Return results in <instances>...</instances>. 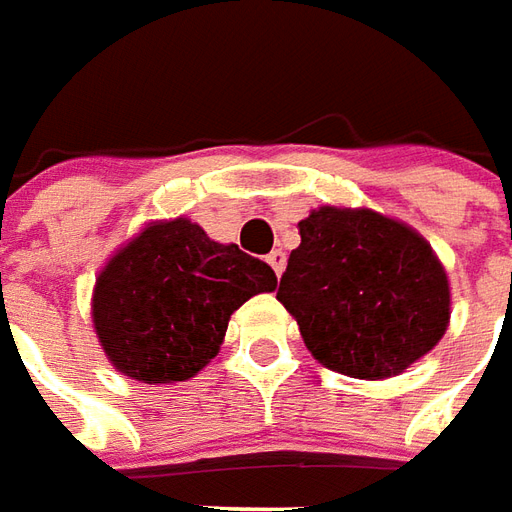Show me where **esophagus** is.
<instances>
[{"mask_svg": "<svg viewBox=\"0 0 512 512\" xmlns=\"http://www.w3.org/2000/svg\"><path fill=\"white\" fill-rule=\"evenodd\" d=\"M267 264L273 267L275 275L284 273V267H286V253H284V250H270V253H267Z\"/></svg>", "mask_w": 512, "mask_h": 512, "instance_id": "obj_1", "label": "esophagus"}]
</instances>
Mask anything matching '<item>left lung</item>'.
<instances>
[{
	"label": "left lung",
	"mask_w": 512,
	"mask_h": 512,
	"mask_svg": "<svg viewBox=\"0 0 512 512\" xmlns=\"http://www.w3.org/2000/svg\"><path fill=\"white\" fill-rule=\"evenodd\" d=\"M297 228L278 300L322 366L383 380L436 347L449 325V281L422 234L339 206L314 209Z\"/></svg>",
	"instance_id": "8db88e82"
}]
</instances>
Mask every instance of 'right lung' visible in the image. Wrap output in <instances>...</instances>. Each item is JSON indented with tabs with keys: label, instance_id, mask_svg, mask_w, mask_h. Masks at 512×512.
Here are the masks:
<instances>
[{
	"label": "right lung",
	"instance_id": "add662e5",
	"mask_svg": "<svg viewBox=\"0 0 512 512\" xmlns=\"http://www.w3.org/2000/svg\"><path fill=\"white\" fill-rule=\"evenodd\" d=\"M275 286L270 264L209 239L187 217L148 223L96 278L93 328L126 378L190 380L217 355L231 314Z\"/></svg>",
	"mask_w": 512,
	"mask_h": 512
}]
</instances>
